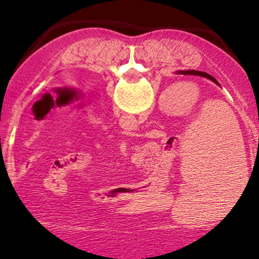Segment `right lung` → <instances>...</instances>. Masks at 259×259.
I'll return each instance as SVG.
<instances>
[{
  "label": "right lung",
  "instance_id": "add662e5",
  "mask_svg": "<svg viewBox=\"0 0 259 259\" xmlns=\"http://www.w3.org/2000/svg\"><path fill=\"white\" fill-rule=\"evenodd\" d=\"M178 74H183V75H195V76H203V77H207V79H209L213 81V82L218 83V81L214 79L213 76H210L209 74H207V72H202V71H195V70H188V71H179ZM219 85V83H218Z\"/></svg>",
  "mask_w": 259,
  "mask_h": 259
}]
</instances>
